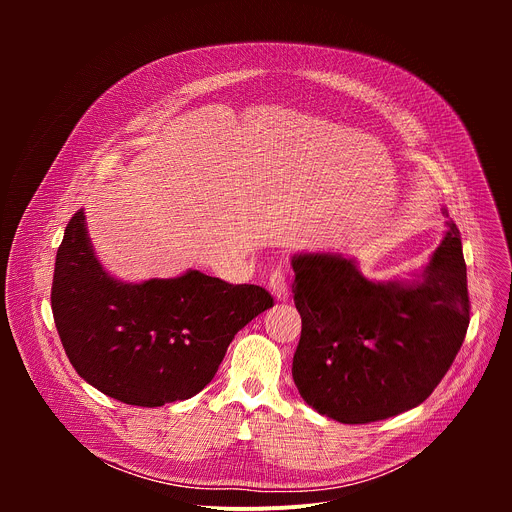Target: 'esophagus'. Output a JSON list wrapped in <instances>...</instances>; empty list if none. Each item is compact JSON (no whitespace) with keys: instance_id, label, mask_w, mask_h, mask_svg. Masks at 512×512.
Returning <instances> with one entry per match:
<instances>
[{"instance_id":"esophagus-1","label":"esophagus","mask_w":512,"mask_h":512,"mask_svg":"<svg viewBox=\"0 0 512 512\" xmlns=\"http://www.w3.org/2000/svg\"><path fill=\"white\" fill-rule=\"evenodd\" d=\"M269 289L271 294L277 302H285L289 298V287H287V281H285V273L281 267L273 269L271 275H269Z\"/></svg>"}]
</instances>
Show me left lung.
Wrapping results in <instances>:
<instances>
[{"instance_id": "1", "label": "left lung", "mask_w": 512, "mask_h": 512, "mask_svg": "<svg viewBox=\"0 0 512 512\" xmlns=\"http://www.w3.org/2000/svg\"><path fill=\"white\" fill-rule=\"evenodd\" d=\"M448 225L411 281H373L338 253L291 259L302 316L291 375L312 409L371 423L417 407L440 385L470 324L462 239Z\"/></svg>"}]
</instances>
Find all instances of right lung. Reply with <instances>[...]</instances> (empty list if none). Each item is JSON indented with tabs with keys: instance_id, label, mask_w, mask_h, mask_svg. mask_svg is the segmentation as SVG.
Listing matches in <instances>:
<instances>
[{
	"instance_id": "right-lung-1",
	"label": "right lung",
	"mask_w": 512,
	"mask_h": 512,
	"mask_svg": "<svg viewBox=\"0 0 512 512\" xmlns=\"http://www.w3.org/2000/svg\"><path fill=\"white\" fill-rule=\"evenodd\" d=\"M50 302L79 377L137 407L200 393L235 334L273 306L259 285H233L196 269L141 283L111 277L95 257L83 210L58 247Z\"/></svg>"
}]
</instances>
